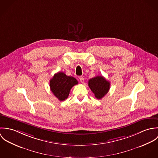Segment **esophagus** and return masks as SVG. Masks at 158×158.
I'll return each mask as SVG.
<instances>
[{
	"mask_svg": "<svg viewBox=\"0 0 158 158\" xmlns=\"http://www.w3.org/2000/svg\"><path fill=\"white\" fill-rule=\"evenodd\" d=\"M80 82H81V83H83L85 82V78H84V77H80Z\"/></svg>",
	"mask_w": 158,
	"mask_h": 158,
	"instance_id": "1",
	"label": "esophagus"
}]
</instances>
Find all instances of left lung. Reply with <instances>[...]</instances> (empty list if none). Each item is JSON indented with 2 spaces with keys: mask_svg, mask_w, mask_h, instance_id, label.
Instances as JSON below:
<instances>
[{
  "mask_svg": "<svg viewBox=\"0 0 158 158\" xmlns=\"http://www.w3.org/2000/svg\"><path fill=\"white\" fill-rule=\"evenodd\" d=\"M88 86L94 94L95 98L102 99L110 90V83L103 76H97L90 79Z\"/></svg>",
  "mask_w": 158,
  "mask_h": 158,
  "instance_id": "8db88e82",
  "label": "left lung"
}]
</instances>
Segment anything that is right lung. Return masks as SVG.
Listing matches in <instances>:
<instances>
[{"label":"right lung","mask_w":158,"mask_h":158,"mask_svg":"<svg viewBox=\"0 0 158 158\" xmlns=\"http://www.w3.org/2000/svg\"><path fill=\"white\" fill-rule=\"evenodd\" d=\"M78 83L74 77L68 76L64 72H58L50 80V88L60 101H64L68 98L71 88Z\"/></svg>","instance_id":"1"}]
</instances>
